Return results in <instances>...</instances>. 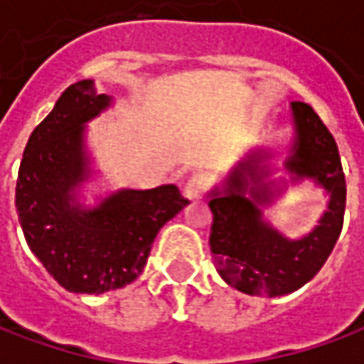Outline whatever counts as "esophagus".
<instances>
[{"instance_id": "1", "label": "esophagus", "mask_w": 364, "mask_h": 364, "mask_svg": "<svg viewBox=\"0 0 364 364\" xmlns=\"http://www.w3.org/2000/svg\"><path fill=\"white\" fill-rule=\"evenodd\" d=\"M208 189V177L205 173H193L185 183V197L195 200L200 198Z\"/></svg>"}]
</instances>
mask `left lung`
Instances as JSON below:
<instances>
[{"mask_svg": "<svg viewBox=\"0 0 364 364\" xmlns=\"http://www.w3.org/2000/svg\"><path fill=\"white\" fill-rule=\"evenodd\" d=\"M292 114L298 136L287 167L300 177H314L331 193L320 226L292 242L261 220L257 205L271 200V189L261 183L257 156L242 161L224 195L214 191L208 200L214 265L228 284L252 296H282L304 287L326 263L343 228L347 185L336 138L308 103L294 101ZM250 181L258 185L250 190L252 201L243 195Z\"/></svg>", "mask_w": 364, "mask_h": 364, "instance_id": "obj_1", "label": "left lung"}]
</instances>
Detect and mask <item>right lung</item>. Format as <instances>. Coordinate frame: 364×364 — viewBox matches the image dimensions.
<instances>
[{
  "label": "right lung",
  "instance_id": "1",
  "mask_svg": "<svg viewBox=\"0 0 364 364\" xmlns=\"http://www.w3.org/2000/svg\"><path fill=\"white\" fill-rule=\"evenodd\" d=\"M109 105L93 80L70 85L33 130L15 205L31 252L66 290L101 294L142 273L159 228L189 200L175 185L120 191L95 210L72 205L85 179L82 124Z\"/></svg>",
  "mask_w": 364,
  "mask_h": 364
}]
</instances>
